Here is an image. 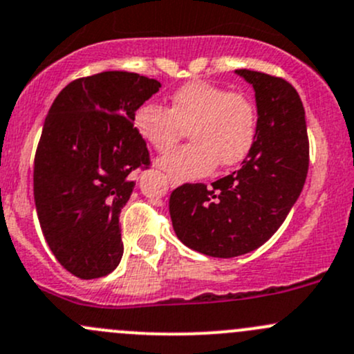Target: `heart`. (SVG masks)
Segmentation results:
<instances>
[{"label": "heart", "instance_id": "obj_1", "mask_svg": "<svg viewBox=\"0 0 354 354\" xmlns=\"http://www.w3.org/2000/svg\"><path fill=\"white\" fill-rule=\"evenodd\" d=\"M137 133L166 152L188 130L192 144L157 160L174 183L195 180L216 164L234 166L248 156L257 133L255 106L248 97L207 82H190L171 95V108L145 102L135 111Z\"/></svg>", "mask_w": 354, "mask_h": 354}]
</instances>
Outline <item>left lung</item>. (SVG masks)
<instances>
[{"label": "left lung", "mask_w": 354, "mask_h": 354, "mask_svg": "<svg viewBox=\"0 0 354 354\" xmlns=\"http://www.w3.org/2000/svg\"><path fill=\"white\" fill-rule=\"evenodd\" d=\"M255 91V142L230 176L183 185L171 194L176 236L209 257L253 252L276 233L298 200L308 173L305 108L284 78L234 70Z\"/></svg>", "instance_id": "1"}]
</instances>
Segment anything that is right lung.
Wrapping results in <instances>:
<instances>
[{"label":"right lung","instance_id":"1","mask_svg":"<svg viewBox=\"0 0 354 354\" xmlns=\"http://www.w3.org/2000/svg\"><path fill=\"white\" fill-rule=\"evenodd\" d=\"M159 87L131 71H101L68 84L46 118L35 209L51 252L80 279L108 276L121 262L120 214L135 188L131 173L149 164L133 116Z\"/></svg>","mask_w":354,"mask_h":354}]
</instances>
